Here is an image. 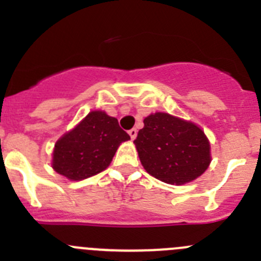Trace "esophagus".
<instances>
[{
    "instance_id": "1",
    "label": "esophagus",
    "mask_w": 261,
    "mask_h": 261,
    "mask_svg": "<svg viewBox=\"0 0 261 261\" xmlns=\"http://www.w3.org/2000/svg\"><path fill=\"white\" fill-rule=\"evenodd\" d=\"M128 135H130L131 140H135L136 135H138V130H136V128H131V130L128 131Z\"/></svg>"
}]
</instances>
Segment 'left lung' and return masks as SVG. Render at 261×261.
<instances>
[{"instance_id": "1", "label": "left lung", "mask_w": 261, "mask_h": 261, "mask_svg": "<svg viewBox=\"0 0 261 261\" xmlns=\"http://www.w3.org/2000/svg\"><path fill=\"white\" fill-rule=\"evenodd\" d=\"M134 144L146 172L168 184L189 183L211 163V146L203 131L191 121L164 112L145 117Z\"/></svg>"}]
</instances>
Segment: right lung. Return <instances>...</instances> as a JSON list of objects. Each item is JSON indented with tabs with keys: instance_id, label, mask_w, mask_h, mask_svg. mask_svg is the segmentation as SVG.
Instances as JSON below:
<instances>
[{
	"instance_id": "right-lung-1",
	"label": "right lung",
	"mask_w": 261,
	"mask_h": 261,
	"mask_svg": "<svg viewBox=\"0 0 261 261\" xmlns=\"http://www.w3.org/2000/svg\"><path fill=\"white\" fill-rule=\"evenodd\" d=\"M127 140L130 136L117 118L92 111L57 141L53 169L70 180L86 179L106 169L120 144Z\"/></svg>"
}]
</instances>
